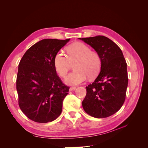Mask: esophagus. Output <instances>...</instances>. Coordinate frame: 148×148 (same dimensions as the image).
I'll return each mask as SVG.
<instances>
[{
    "mask_svg": "<svg viewBox=\"0 0 148 148\" xmlns=\"http://www.w3.org/2000/svg\"><path fill=\"white\" fill-rule=\"evenodd\" d=\"M75 89H76V87H70V91H74V90H75Z\"/></svg>",
    "mask_w": 148,
    "mask_h": 148,
    "instance_id": "esophagus-1",
    "label": "esophagus"
}]
</instances>
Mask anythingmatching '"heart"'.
Here are the masks:
<instances>
[{
    "mask_svg": "<svg viewBox=\"0 0 148 148\" xmlns=\"http://www.w3.org/2000/svg\"><path fill=\"white\" fill-rule=\"evenodd\" d=\"M75 70L65 78V83L75 86L90 78L95 77L101 68V56L96 51L82 42H75L66 47V55L64 52H58L53 59V65L60 77L65 78L71 64Z\"/></svg>",
    "mask_w": 148,
    "mask_h": 148,
    "instance_id": "b5f03b06",
    "label": "heart"
}]
</instances>
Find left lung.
I'll return each mask as SVG.
<instances>
[{
	"instance_id": "left-lung-1",
	"label": "left lung",
	"mask_w": 148,
	"mask_h": 148,
	"mask_svg": "<svg viewBox=\"0 0 148 148\" xmlns=\"http://www.w3.org/2000/svg\"><path fill=\"white\" fill-rule=\"evenodd\" d=\"M99 52L102 60L101 71L86 88L82 102L83 109L95 118H106L122 107L128 86L127 62L120 48L104 36L79 38Z\"/></svg>"
}]
</instances>
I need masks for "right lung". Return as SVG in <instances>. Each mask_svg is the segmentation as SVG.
<instances>
[{"mask_svg": "<svg viewBox=\"0 0 148 148\" xmlns=\"http://www.w3.org/2000/svg\"><path fill=\"white\" fill-rule=\"evenodd\" d=\"M69 40L42 39L29 48L20 62L16 77L18 105L34 122H50L62 112L70 87L57 75L53 59Z\"/></svg>", "mask_w": 148, "mask_h": 148, "instance_id": "add662e5", "label": "right lung"}]
</instances>
